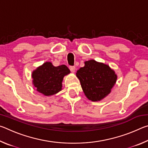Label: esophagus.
I'll use <instances>...</instances> for the list:
<instances>
[{"instance_id":"1","label":"esophagus","mask_w":148,"mask_h":148,"mask_svg":"<svg viewBox=\"0 0 148 148\" xmlns=\"http://www.w3.org/2000/svg\"><path fill=\"white\" fill-rule=\"evenodd\" d=\"M69 69H70V70H71V71L72 72V73H74V72H75V71H76V67L75 66H69Z\"/></svg>"}]
</instances>
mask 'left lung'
<instances>
[{
    "label": "left lung",
    "mask_w": 148,
    "mask_h": 148,
    "mask_svg": "<svg viewBox=\"0 0 148 148\" xmlns=\"http://www.w3.org/2000/svg\"><path fill=\"white\" fill-rule=\"evenodd\" d=\"M76 72L85 95L92 102L100 101L111 92L117 76L108 64L93 59L84 62Z\"/></svg>",
    "instance_id": "1"
}]
</instances>
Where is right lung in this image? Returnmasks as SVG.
<instances>
[{
	"label": "right lung",
	"mask_w": 148,
	"mask_h": 148,
	"mask_svg": "<svg viewBox=\"0 0 148 148\" xmlns=\"http://www.w3.org/2000/svg\"><path fill=\"white\" fill-rule=\"evenodd\" d=\"M70 73L66 65L55 66L51 62H46L32 71V83L40 93L52 96L61 91L64 77Z\"/></svg>",
	"instance_id": "right-lung-1"
}]
</instances>
